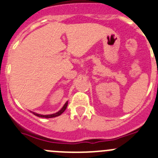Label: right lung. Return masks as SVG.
Here are the masks:
<instances>
[{
	"mask_svg": "<svg viewBox=\"0 0 158 158\" xmlns=\"http://www.w3.org/2000/svg\"><path fill=\"white\" fill-rule=\"evenodd\" d=\"M67 106H68V102H65V104L64 105V106L62 107V109H61L60 110H59L58 113H54V114H51V115H41V114H38V113H34V112H32L33 113L34 115H35V116H39V117H44V118H52V117H56V116H60L61 114H62V113H63L64 111L65 110V109H66Z\"/></svg>",
	"mask_w": 158,
	"mask_h": 158,
	"instance_id": "1",
	"label": "right lung"
}]
</instances>
